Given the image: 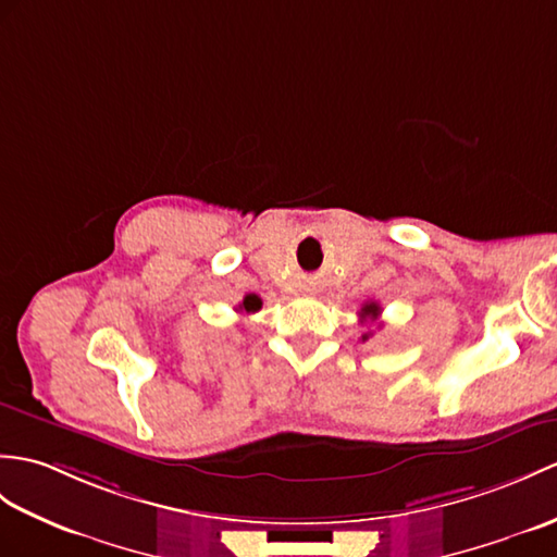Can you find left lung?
<instances>
[{
  "mask_svg": "<svg viewBox=\"0 0 557 557\" xmlns=\"http://www.w3.org/2000/svg\"><path fill=\"white\" fill-rule=\"evenodd\" d=\"M380 313H382V308H380V304H374V301H368V304H363V308H360V318H363V320H377ZM368 337H370V334H363V342Z\"/></svg>",
  "mask_w": 557,
  "mask_h": 557,
  "instance_id": "8db88e82",
  "label": "left lung"
}]
</instances>
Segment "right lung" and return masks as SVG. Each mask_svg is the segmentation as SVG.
<instances>
[{"label":"right lung","instance_id":"right-lung-1","mask_svg":"<svg viewBox=\"0 0 557 557\" xmlns=\"http://www.w3.org/2000/svg\"><path fill=\"white\" fill-rule=\"evenodd\" d=\"M242 313H256V310H261V299H258L256 294H247L244 296V301L239 304Z\"/></svg>","mask_w":557,"mask_h":557}]
</instances>
